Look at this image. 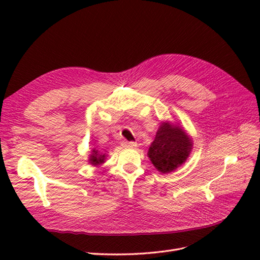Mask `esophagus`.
Wrapping results in <instances>:
<instances>
[{"instance_id":"34e87169","label":"esophagus","mask_w":260,"mask_h":260,"mask_svg":"<svg viewBox=\"0 0 260 260\" xmlns=\"http://www.w3.org/2000/svg\"><path fill=\"white\" fill-rule=\"evenodd\" d=\"M123 147H136L137 146V142H133V141H130V142H123L122 143Z\"/></svg>"}]
</instances>
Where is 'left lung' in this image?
Segmentation results:
<instances>
[{
  "instance_id": "left-lung-1",
  "label": "left lung",
  "mask_w": 260,
  "mask_h": 260,
  "mask_svg": "<svg viewBox=\"0 0 260 260\" xmlns=\"http://www.w3.org/2000/svg\"><path fill=\"white\" fill-rule=\"evenodd\" d=\"M191 149V140L182 129L162 122L148 149V157L157 170L167 174L185 161Z\"/></svg>"
}]
</instances>
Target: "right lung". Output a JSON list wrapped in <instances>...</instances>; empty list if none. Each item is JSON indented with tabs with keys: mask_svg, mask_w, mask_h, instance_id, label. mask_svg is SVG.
I'll use <instances>...</instances> for the list:
<instances>
[{
	"mask_svg": "<svg viewBox=\"0 0 260 260\" xmlns=\"http://www.w3.org/2000/svg\"><path fill=\"white\" fill-rule=\"evenodd\" d=\"M90 162L93 165V166H96V165H100L102 162H104L105 160V154H102L96 149H93V154L90 157Z\"/></svg>",
	"mask_w": 260,
	"mask_h": 260,
	"instance_id": "add662e5",
	"label": "right lung"
}]
</instances>
